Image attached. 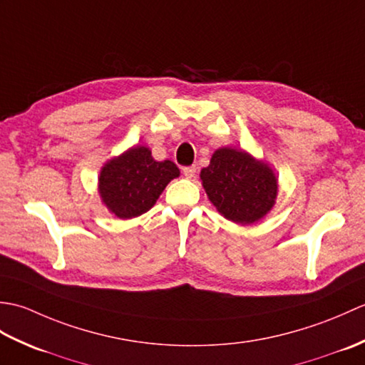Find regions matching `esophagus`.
I'll use <instances>...</instances> for the list:
<instances>
[{"mask_svg": "<svg viewBox=\"0 0 365 365\" xmlns=\"http://www.w3.org/2000/svg\"><path fill=\"white\" fill-rule=\"evenodd\" d=\"M183 175L187 178H192L196 175V166H187L183 168Z\"/></svg>", "mask_w": 365, "mask_h": 365, "instance_id": "34e87169", "label": "esophagus"}]
</instances>
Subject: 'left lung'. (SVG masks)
<instances>
[{
  "mask_svg": "<svg viewBox=\"0 0 365 365\" xmlns=\"http://www.w3.org/2000/svg\"><path fill=\"white\" fill-rule=\"evenodd\" d=\"M200 178L218 212L238 224L260 220L277 195V178L265 163L227 147L213 153Z\"/></svg>",
  "mask_w": 365,
  "mask_h": 365,
  "instance_id": "8db88e82",
  "label": "left lung"
}]
</instances>
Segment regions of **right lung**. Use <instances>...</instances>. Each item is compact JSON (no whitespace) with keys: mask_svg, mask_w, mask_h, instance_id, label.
I'll return each mask as SVG.
<instances>
[{"mask_svg":"<svg viewBox=\"0 0 365 365\" xmlns=\"http://www.w3.org/2000/svg\"><path fill=\"white\" fill-rule=\"evenodd\" d=\"M178 174L173 161H155L147 147H133L103 166L98 177L100 196L118 218H135L153 207Z\"/></svg>","mask_w":365,"mask_h":365,"instance_id":"add662e5","label":"right lung"}]
</instances>
